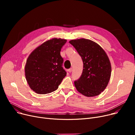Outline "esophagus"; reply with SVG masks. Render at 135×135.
Listing matches in <instances>:
<instances>
[{
    "label": "esophagus",
    "instance_id": "1",
    "mask_svg": "<svg viewBox=\"0 0 135 135\" xmlns=\"http://www.w3.org/2000/svg\"><path fill=\"white\" fill-rule=\"evenodd\" d=\"M72 68H69V69H68V71L69 73H71V72H72Z\"/></svg>",
    "mask_w": 135,
    "mask_h": 135
}]
</instances>
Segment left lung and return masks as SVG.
I'll list each match as a JSON object with an SVG mask.
<instances>
[{
	"instance_id": "obj_1",
	"label": "left lung",
	"mask_w": 135,
	"mask_h": 135,
	"mask_svg": "<svg viewBox=\"0 0 135 135\" xmlns=\"http://www.w3.org/2000/svg\"><path fill=\"white\" fill-rule=\"evenodd\" d=\"M81 56L83 70L80 78L74 81L77 91L86 97L100 95L108 85L111 65L104 50L96 42L81 38L69 41Z\"/></svg>"
}]
</instances>
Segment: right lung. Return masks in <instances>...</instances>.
<instances>
[{
    "label": "right lung",
    "mask_w": 135,
    "mask_h": 135,
    "mask_svg": "<svg viewBox=\"0 0 135 135\" xmlns=\"http://www.w3.org/2000/svg\"><path fill=\"white\" fill-rule=\"evenodd\" d=\"M66 39L52 38L44 42L31 52L25 67L26 80L38 94H46L58 89L67 73L62 67L60 55Z\"/></svg>",
    "instance_id": "1"
}]
</instances>
